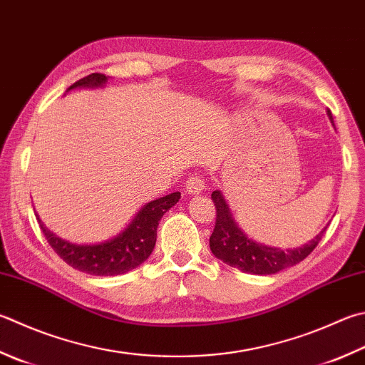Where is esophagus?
<instances>
[{
	"label": "esophagus",
	"mask_w": 365,
	"mask_h": 365,
	"mask_svg": "<svg viewBox=\"0 0 365 365\" xmlns=\"http://www.w3.org/2000/svg\"><path fill=\"white\" fill-rule=\"evenodd\" d=\"M203 190H205V181L202 180V178L192 176V178H189L187 181H185V192H187V194L197 195Z\"/></svg>",
	"instance_id": "obj_1"
}]
</instances>
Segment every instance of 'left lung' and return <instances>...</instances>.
Masks as SVG:
<instances>
[{
    "mask_svg": "<svg viewBox=\"0 0 365 365\" xmlns=\"http://www.w3.org/2000/svg\"><path fill=\"white\" fill-rule=\"evenodd\" d=\"M327 115L334 123L331 111H327ZM211 198L216 206V225L210 237L211 252L227 265L235 267L245 273L273 274L302 262L318 246L327 229L326 225L313 240L294 250L267 246L247 238L240 229L221 190L212 192Z\"/></svg>",
    "mask_w": 365,
    "mask_h": 365,
    "instance_id": "8db88e82",
    "label": "left lung"
}]
</instances>
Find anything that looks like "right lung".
<instances>
[{"label":"right lung","mask_w":365,"mask_h":365,"mask_svg":"<svg viewBox=\"0 0 365 365\" xmlns=\"http://www.w3.org/2000/svg\"><path fill=\"white\" fill-rule=\"evenodd\" d=\"M106 82L108 76L92 73L74 82L73 86L66 88V92L74 91V88L105 87ZM180 192H173V194L146 203L136 212L125 229L119 232L115 237L101 243H71L47 229L41 222L39 216L38 222L47 243L52 246L57 256L63 259L68 265H71L79 272L95 274V277H115V274L132 272L133 268L140 267L144 260H148L155 246L159 221L171 206L180 202Z\"/></svg>","instance_id":"right-lung-1"}]
</instances>
